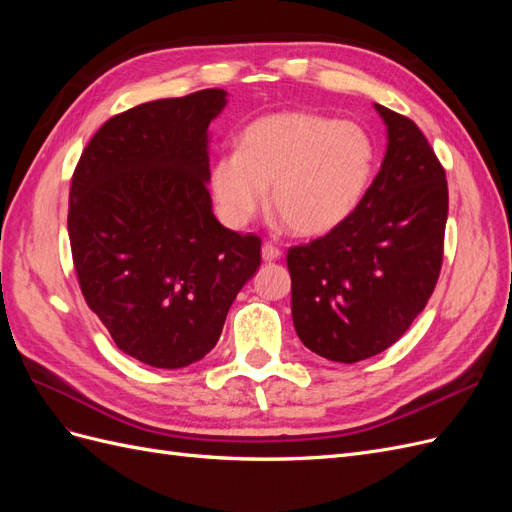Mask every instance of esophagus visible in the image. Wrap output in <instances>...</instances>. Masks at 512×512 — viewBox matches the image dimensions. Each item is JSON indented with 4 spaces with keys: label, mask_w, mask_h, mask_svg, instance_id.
I'll return each mask as SVG.
<instances>
[{
    "label": "esophagus",
    "mask_w": 512,
    "mask_h": 512,
    "mask_svg": "<svg viewBox=\"0 0 512 512\" xmlns=\"http://www.w3.org/2000/svg\"><path fill=\"white\" fill-rule=\"evenodd\" d=\"M280 256H282V250L277 245H273V243L262 245V260L271 262V260H277Z\"/></svg>",
    "instance_id": "1"
}]
</instances>
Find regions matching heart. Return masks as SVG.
I'll list each match as a JSON object with an SVG mask.
<instances>
[{"label":"heart","mask_w":512,"mask_h":512,"mask_svg":"<svg viewBox=\"0 0 512 512\" xmlns=\"http://www.w3.org/2000/svg\"><path fill=\"white\" fill-rule=\"evenodd\" d=\"M378 149L356 121L288 111L258 117L241 130L237 151L209 170L222 222L250 224L267 203L297 235H324L361 205L376 175Z\"/></svg>","instance_id":"b5f03b06"}]
</instances>
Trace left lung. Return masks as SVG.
I'll return each mask as SVG.
<instances>
[{
    "mask_svg": "<svg viewBox=\"0 0 512 512\" xmlns=\"http://www.w3.org/2000/svg\"><path fill=\"white\" fill-rule=\"evenodd\" d=\"M386 123L380 173L348 220L288 250L292 322L324 359L356 363L404 335L438 284L448 185L416 123L376 104Z\"/></svg>",
    "mask_w": 512,
    "mask_h": 512,
    "instance_id": "8db88e82",
    "label": "left lung"
}]
</instances>
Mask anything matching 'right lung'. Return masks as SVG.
<instances>
[{
    "instance_id": "obj_1",
    "label": "right lung",
    "mask_w": 512,
    "mask_h": 512,
    "mask_svg": "<svg viewBox=\"0 0 512 512\" xmlns=\"http://www.w3.org/2000/svg\"><path fill=\"white\" fill-rule=\"evenodd\" d=\"M224 89L108 119L74 168L68 207L83 297L121 352L160 369L196 363L260 267V237L211 211L209 123Z\"/></svg>"
}]
</instances>
